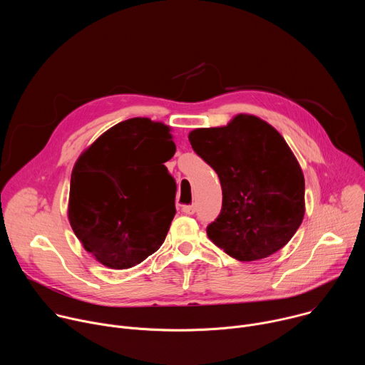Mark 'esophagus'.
<instances>
[{
	"label": "esophagus",
	"mask_w": 365,
	"mask_h": 365,
	"mask_svg": "<svg viewBox=\"0 0 365 365\" xmlns=\"http://www.w3.org/2000/svg\"><path fill=\"white\" fill-rule=\"evenodd\" d=\"M182 211L186 214V215H193L196 212V207L193 205H185L182 207Z\"/></svg>",
	"instance_id": "esophagus-1"
}]
</instances>
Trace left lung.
Instances as JSON below:
<instances>
[{
  "mask_svg": "<svg viewBox=\"0 0 365 365\" xmlns=\"http://www.w3.org/2000/svg\"><path fill=\"white\" fill-rule=\"evenodd\" d=\"M193 151L218 175L222 207L210 240L240 262L283 248L304 215V178L290 147L266 121L240 114L225 127L189 133Z\"/></svg>",
  "mask_w": 365,
  "mask_h": 365,
  "instance_id": "8db88e82",
  "label": "left lung"
}]
</instances>
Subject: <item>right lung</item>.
I'll return each instance as SVG.
<instances>
[{
    "label": "right lung",
    "mask_w": 365,
    "mask_h": 365,
    "mask_svg": "<svg viewBox=\"0 0 365 365\" xmlns=\"http://www.w3.org/2000/svg\"><path fill=\"white\" fill-rule=\"evenodd\" d=\"M175 151L168 125L130 118L79 155L68 217L101 264L130 269L163 244L176 214V182L165 166Z\"/></svg>",
    "instance_id": "add662e5"
}]
</instances>
